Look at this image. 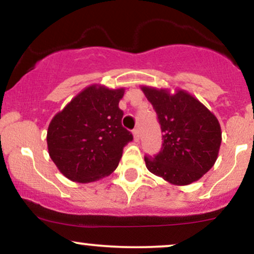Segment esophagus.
Segmentation results:
<instances>
[{"label": "esophagus", "instance_id": "obj_1", "mask_svg": "<svg viewBox=\"0 0 254 254\" xmlns=\"http://www.w3.org/2000/svg\"><path fill=\"white\" fill-rule=\"evenodd\" d=\"M133 136H134V140H135V141H139V140H140V133H139L138 128H135V129L133 130Z\"/></svg>", "mask_w": 254, "mask_h": 254}]
</instances>
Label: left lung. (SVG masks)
<instances>
[{"mask_svg":"<svg viewBox=\"0 0 254 254\" xmlns=\"http://www.w3.org/2000/svg\"><path fill=\"white\" fill-rule=\"evenodd\" d=\"M141 90L156 110L164 140L156 157H145L146 168L174 186L198 181L219 156L222 132L217 118L183 89L171 94L141 85Z\"/></svg>","mask_w":254,"mask_h":254,"instance_id":"left-lung-1","label":"left lung"}]
</instances>
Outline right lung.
<instances>
[{"label": "right lung", "mask_w": 254, "mask_h": 254, "mask_svg": "<svg viewBox=\"0 0 254 254\" xmlns=\"http://www.w3.org/2000/svg\"><path fill=\"white\" fill-rule=\"evenodd\" d=\"M125 88L91 84L53 116L47 129V148L65 177L90 183L118 168L132 133L122 127L119 102Z\"/></svg>", "instance_id": "right-lung-1"}]
</instances>
